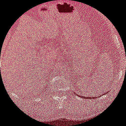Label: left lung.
Returning <instances> with one entry per match:
<instances>
[{
  "label": "left lung",
  "instance_id": "obj_1",
  "mask_svg": "<svg viewBox=\"0 0 126 126\" xmlns=\"http://www.w3.org/2000/svg\"><path fill=\"white\" fill-rule=\"evenodd\" d=\"M78 96H79V95H78ZM85 99H91V97H90L89 96L87 97H85ZM92 98H93V97H92Z\"/></svg>",
  "mask_w": 126,
  "mask_h": 126
}]
</instances>
